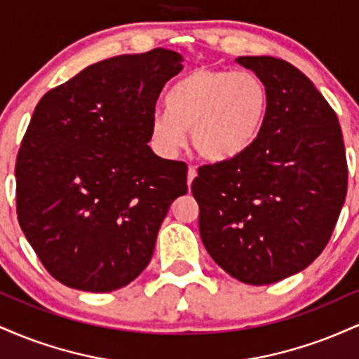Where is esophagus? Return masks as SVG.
I'll use <instances>...</instances> for the list:
<instances>
[{
  "label": "esophagus",
  "mask_w": 359,
  "mask_h": 359,
  "mask_svg": "<svg viewBox=\"0 0 359 359\" xmlns=\"http://www.w3.org/2000/svg\"><path fill=\"white\" fill-rule=\"evenodd\" d=\"M196 175H197V168L194 167V165H189V170H187V185L192 184L194 177H196Z\"/></svg>",
  "instance_id": "34e87169"
}]
</instances>
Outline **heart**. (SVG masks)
Returning <instances> with one entry per match:
<instances>
[{"label":"heart","mask_w":359,"mask_h":359,"mask_svg":"<svg viewBox=\"0 0 359 359\" xmlns=\"http://www.w3.org/2000/svg\"><path fill=\"white\" fill-rule=\"evenodd\" d=\"M269 90L253 72L197 69L172 86L168 111H156L151 135L156 147L174 154L191 128L192 147L211 162H222L253 145L269 114Z\"/></svg>","instance_id":"b5f03b06"}]
</instances>
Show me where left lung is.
<instances>
[{
  "mask_svg": "<svg viewBox=\"0 0 359 359\" xmlns=\"http://www.w3.org/2000/svg\"><path fill=\"white\" fill-rule=\"evenodd\" d=\"M269 90V114L253 145L199 167L205 250L250 285L297 273L323 253L348 191L343 133L334 109L299 69L275 57H238Z\"/></svg>",
  "mask_w": 359,
  "mask_h": 359,
  "instance_id": "left-lung-1",
  "label": "left lung"
}]
</instances>
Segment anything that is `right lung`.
<instances>
[{"instance_id": "add662e5", "label": "right lung", "mask_w": 359, "mask_h": 359, "mask_svg": "<svg viewBox=\"0 0 359 359\" xmlns=\"http://www.w3.org/2000/svg\"><path fill=\"white\" fill-rule=\"evenodd\" d=\"M182 55L154 48L89 65L39 101L15 165L16 214L45 270L64 285L111 292L147 269L187 165L147 145Z\"/></svg>"}]
</instances>
